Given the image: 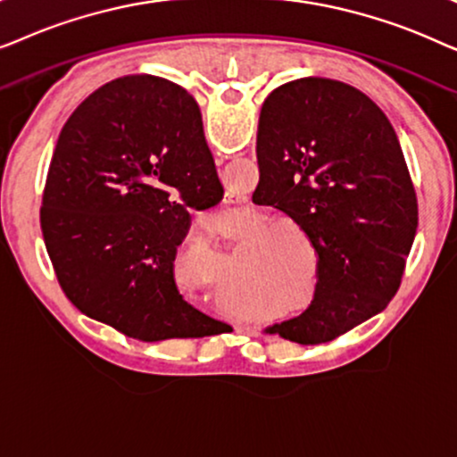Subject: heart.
<instances>
[{
  "label": "heart",
  "instance_id": "1",
  "mask_svg": "<svg viewBox=\"0 0 457 457\" xmlns=\"http://www.w3.org/2000/svg\"><path fill=\"white\" fill-rule=\"evenodd\" d=\"M272 216L249 214L243 227L235 228L230 239H247L252 252L243 262V277L252 285L270 287L278 303L299 302L308 291L303 277V247H312V239L295 224H271Z\"/></svg>",
  "mask_w": 457,
  "mask_h": 457
}]
</instances>
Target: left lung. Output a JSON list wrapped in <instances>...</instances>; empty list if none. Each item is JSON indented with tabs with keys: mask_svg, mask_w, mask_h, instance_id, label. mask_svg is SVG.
I'll list each match as a JSON object with an SVG mask.
<instances>
[{
	"mask_svg": "<svg viewBox=\"0 0 457 457\" xmlns=\"http://www.w3.org/2000/svg\"><path fill=\"white\" fill-rule=\"evenodd\" d=\"M255 154L253 197L293 218L318 253L314 299L264 333L320 345L383 312L402 285L418 202L378 105L341 80H289L262 104Z\"/></svg>",
	"mask_w": 457,
	"mask_h": 457,
	"instance_id": "obj_1",
	"label": "left lung"
}]
</instances>
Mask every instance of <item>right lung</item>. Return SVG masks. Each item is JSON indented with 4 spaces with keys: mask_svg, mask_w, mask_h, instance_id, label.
<instances>
[{
    "mask_svg": "<svg viewBox=\"0 0 457 457\" xmlns=\"http://www.w3.org/2000/svg\"><path fill=\"white\" fill-rule=\"evenodd\" d=\"M224 189L195 99L172 80L133 74L93 91L62 129L41 228L66 297L137 341L193 339L227 324L187 302L174 258L189 208Z\"/></svg>",
    "mask_w": 457,
    "mask_h": 457,
    "instance_id": "obj_1",
    "label": "right lung"
}]
</instances>
